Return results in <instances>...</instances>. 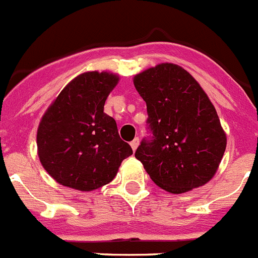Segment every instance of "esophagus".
<instances>
[{
    "mask_svg": "<svg viewBox=\"0 0 258 258\" xmlns=\"http://www.w3.org/2000/svg\"><path fill=\"white\" fill-rule=\"evenodd\" d=\"M139 144H140V139H139V137H136V139H134V140L131 141V144H130V145H131V148H132V150H136L137 149V146H139Z\"/></svg>",
    "mask_w": 258,
    "mask_h": 258,
    "instance_id": "1",
    "label": "esophagus"
}]
</instances>
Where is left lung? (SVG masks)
Wrapping results in <instances>:
<instances>
[{"label": "left lung", "mask_w": 258, "mask_h": 258, "mask_svg": "<svg viewBox=\"0 0 258 258\" xmlns=\"http://www.w3.org/2000/svg\"><path fill=\"white\" fill-rule=\"evenodd\" d=\"M134 85L145 100L153 132L135 156L154 183L170 194L208 183L220 164L227 136L200 84L178 64L160 63L137 74Z\"/></svg>", "instance_id": "8db88e82"}]
</instances>
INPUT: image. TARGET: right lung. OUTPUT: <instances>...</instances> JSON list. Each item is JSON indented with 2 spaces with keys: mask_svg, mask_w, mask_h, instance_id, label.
<instances>
[{
  "mask_svg": "<svg viewBox=\"0 0 258 258\" xmlns=\"http://www.w3.org/2000/svg\"><path fill=\"white\" fill-rule=\"evenodd\" d=\"M117 75L90 71L70 81L45 110L37 132L38 156L62 186L93 191L112 182L131 146L118 135L104 103Z\"/></svg>",
  "mask_w": 258,
  "mask_h": 258,
  "instance_id": "obj_1",
  "label": "right lung"
}]
</instances>
